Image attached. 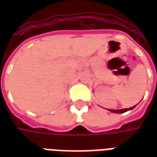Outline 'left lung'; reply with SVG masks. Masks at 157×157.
I'll return each instance as SVG.
<instances>
[{
  "label": "left lung",
  "instance_id": "8db88e82",
  "mask_svg": "<svg viewBox=\"0 0 157 157\" xmlns=\"http://www.w3.org/2000/svg\"><path fill=\"white\" fill-rule=\"evenodd\" d=\"M136 105L133 106L131 108H128V109H117V110H113V109H109L110 112L114 113H123L127 112V111H129V110H132V109L135 108Z\"/></svg>",
  "mask_w": 157,
  "mask_h": 157
}]
</instances>
